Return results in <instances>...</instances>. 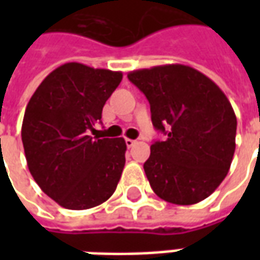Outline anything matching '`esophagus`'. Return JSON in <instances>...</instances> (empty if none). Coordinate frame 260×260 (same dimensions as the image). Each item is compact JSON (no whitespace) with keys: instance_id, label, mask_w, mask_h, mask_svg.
Here are the masks:
<instances>
[{"instance_id":"1","label":"esophagus","mask_w":260,"mask_h":260,"mask_svg":"<svg viewBox=\"0 0 260 260\" xmlns=\"http://www.w3.org/2000/svg\"><path fill=\"white\" fill-rule=\"evenodd\" d=\"M125 143H126V146L128 147H132L136 143V141H134V139H128V138H126V139H125Z\"/></svg>"}]
</instances>
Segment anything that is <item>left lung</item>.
Segmentation results:
<instances>
[{
	"label": "left lung",
	"mask_w": 260,
	"mask_h": 260,
	"mask_svg": "<svg viewBox=\"0 0 260 260\" xmlns=\"http://www.w3.org/2000/svg\"><path fill=\"white\" fill-rule=\"evenodd\" d=\"M128 79L146 96L153 126L167 138L150 146L143 164L163 201L193 205L216 191L235 152L237 117L221 89L181 64L138 69Z\"/></svg>",
	"instance_id": "1"
}]
</instances>
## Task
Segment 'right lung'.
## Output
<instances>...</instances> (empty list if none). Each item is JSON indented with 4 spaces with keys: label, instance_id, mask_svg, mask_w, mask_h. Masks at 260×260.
Here are the masks:
<instances>
[{
    "label": "right lung",
    "instance_id": "1",
    "mask_svg": "<svg viewBox=\"0 0 260 260\" xmlns=\"http://www.w3.org/2000/svg\"><path fill=\"white\" fill-rule=\"evenodd\" d=\"M122 72L68 62L54 69L27 103L22 142L42 191L59 206L85 210L113 195L125 166L124 138H91Z\"/></svg>",
    "mask_w": 260,
    "mask_h": 260
}]
</instances>
